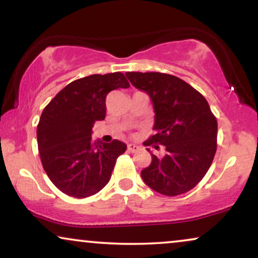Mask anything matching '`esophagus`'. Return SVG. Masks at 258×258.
Masks as SVG:
<instances>
[{"instance_id":"34e87169","label":"esophagus","mask_w":258,"mask_h":258,"mask_svg":"<svg viewBox=\"0 0 258 258\" xmlns=\"http://www.w3.org/2000/svg\"><path fill=\"white\" fill-rule=\"evenodd\" d=\"M127 150H128V152L135 153V152H137V151L139 150V146L135 145V144H128V145H127Z\"/></svg>"}]
</instances>
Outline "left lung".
Instances as JSON below:
<instances>
[{
	"instance_id": "left-lung-1",
	"label": "left lung",
	"mask_w": 258,
	"mask_h": 258,
	"mask_svg": "<svg viewBox=\"0 0 258 258\" xmlns=\"http://www.w3.org/2000/svg\"><path fill=\"white\" fill-rule=\"evenodd\" d=\"M126 77L150 95L156 113V135L144 144L156 150L158 145L165 147L164 156L151 153L152 161L142 171L143 180L170 197L190 191L207 174L217 150V119L207 99L171 74L127 72Z\"/></svg>"
}]
</instances>
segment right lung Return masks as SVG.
I'll return each mask as SVG.
<instances>
[{"mask_svg": "<svg viewBox=\"0 0 258 258\" xmlns=\"http://www.w3.org/2000/svg\"><path fill=\"white\" fill-rule=\"evenodd\" d=\"M120 72L72 81L44 107L37 125L42 166L55 186L71 197L86 198L105 187L126 145L92 139V127L106 116L111 91L128 88Z\"/></svg>", "mask_w": 258, "mask_h": 258, "instance_id": "right-lung-1", "label": "right lung"}]
</instances>
